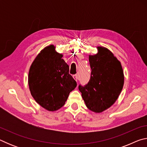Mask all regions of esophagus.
Here are the masks:
<instances>
[{
  "instance_id": "34e87169",
  "label": "esophagus",
  "mask_w": 147,
  "mask_h": 147,
  "mask_svg": "<svg viewBox=\"0 0 147 147\" xmlns=\"http://www.w3.org/2000/svg\"><path fill=\"white\" fill-rule=\"evenodd\" d=\"M73 78H74V80H75L76 81H77V80H78L79 77H78V74H74V75H73Z\"/></svg>"
}]
</instances>
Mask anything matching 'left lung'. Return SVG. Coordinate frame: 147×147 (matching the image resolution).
<instances>
[{"instance_id":"obj_1","label":"left lung","mask_w":147,"mask_h":147,"mask_svg":"<svg viewBox=\"0 0 147 147\" xmlns=\"http://www.w3.org/2000/svg\"><path fill=\"white\" fill-rule=\"evenodd\" d=\"M98 53L89 56L91 77L79 91L90 110L100 113L115 103L123 89L124 73L121 62L104 47H98Z\"/></svg>"}]
</instances>
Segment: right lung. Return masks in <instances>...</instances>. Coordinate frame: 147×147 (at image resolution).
I'll list each match as a JSON object with an SVG mask.
<instances>
[{
  "label": "right lung",
  "mask_w": 147,
  "mask_h": 147,
  "mask_svg": "<svg viewBox=\"0 0 147 147\" xmlns=\"http://www.w3.org/2000/svg\"><path fill=\"white\" fill-rule=\"evenodd\" d=\"M62 56L56 53L54 45L47 47L37 56L29 71L32 96L49 111H56L64 106L69 93L77 86Z\"/></svg>",
  "instance_id": "right-lung-1"
}]
</instances>
